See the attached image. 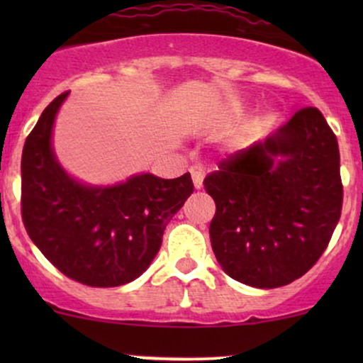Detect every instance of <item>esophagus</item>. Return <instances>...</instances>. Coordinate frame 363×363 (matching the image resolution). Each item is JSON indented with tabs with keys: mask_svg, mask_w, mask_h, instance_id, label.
Returning <instances> with one entry per match:
<instances>
[{
	"mask_svg": "<svg viewBox=\"0 0 363 363\" xmlns=\"http://www.w3.org/2000/svg\"><path fill=\"white\" fill-rule=\"evenodd\" d=\"M191 172V177H193V184L196 189H201L203 186V177H205V172H203V169L199 167V165H193V167L189 169Z\"/></svg>",
	"mask_w": 363,
	"mask_h": 363,
	"instance_id": "esophagus-1",
	"label": "esophagus"
}]
</instances>
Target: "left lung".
<instances>
[{
  "label": "left lung",
  "instance_id": "left-lung-1",
  "mask_svg": "<svg viewBox=\"0 0 363 363\" xmlns=\"http://www.w3.org/2000/svg\"><path fill=\"white\" fill-rule=\"evenodd\" d=\"M203 184L216 205L210 239L223 272L256 289L289 285L318 262L338 225V140L319 109L303 107L223 158Z\"/></svg>",
  "mask_w": 363,
  "mask_h": 363
}]
</instances>
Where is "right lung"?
Listing matches in <instances>:
<instances>
[{"mask_svg":"<svg viewBox=\"0 0 363 363\" xmlns=\"http://www.w3.org/2000/svg\"><path fill=\"white\" fill-rule=\"evenodd\" d=\"M68 91L45 107L22 153V220L28 237L62 274L89 286L138 278L157 256L172 216L193 194L191 174L131 177L112 187L73 181L54 158L51 131Z\"/></svg>","mask_w":363,"mask_h":363,"instance_id":"add662e5","label":"right lung"}]
</instances>
